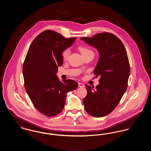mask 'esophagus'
Segmentation results:
<instances>
[{
  "label": "esophagus",
  "instance_id": "obj_1",
  "mask_svg": "<svg viewBox=\"0 0 151 151\" xmlns=\"http://www.w3.org/2000/svg\"><path fill=\"white\" fill-rule=\"evenodd\" d=\"M78 86H79V87H80V88L84 87V85L83 84L81 83H78Z\"/></svg>",
  "mask_w": 151,
  "mask_h": 151
}]
</instances>
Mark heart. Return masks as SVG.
<instances>
[{
  "label": "heart",
  "mask_w": 151,
  "mask_h": 151,
  "mask_svg": "<svg viewBox=\"0 0 151 151\" xmlns=\"http://www.w3.org/2000/svg\"><path fill=\"white\" fill-rule=\"evenodd\" d=\"M78 49L83 57L86 56V55H88L89 54H93V52L92 50H91L89 48L85 46H82V45L79 46ZM70 51L68 49L63 51L62 53V57L63 58V59H67V58L70 55Z\"/></svg>",
  "instance_id": "heart-1"
}]
</instances>
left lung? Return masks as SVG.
Listing matches in <instances>:
<instances>
[{
    "label": "left lung",
    "mask_w": 151,
    "mask_h": 151,
    "mask_svg": "<svg viewBox=\"0 0 151 151\" xmlns=\"http://www.w3.org/2000/svg\"><path fill=\"white\" fill-rule=\"evenodd\" d=\"M80 40L95 47L99 54L94 73L100 76V84L95 89L86 84L84 108L89 114L102 117L116 108L127 89L130 74L127 52L122 41L110 33H97Z\"/></svg>",
    "instance_id": "obj_1"
}]
</instances>
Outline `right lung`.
Returning a JSON list of instances; mask_svg holds the SVG:
<instances>
[{
    "instance_id": "obj_1",
    "label": "right lung",
    "mask_w": 151,
    "mask_h": 151,
    "mask_svg": "<svg viewBox=\"0 0 151 151\" xmlns=\"http://www.w3.org/2000/svg\"><path fill=\"white\" fill-rule=\"evenodd\" d=\"M75 40L46 30L35 38L26 55L22 67L24 86L35 108L47 116L59 114L65 107L67 93L78 86L74 80L60 81L57 76L58 66L63 65V51Z\"/></svg>"
}]
</instances>
